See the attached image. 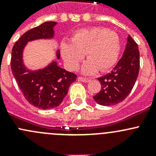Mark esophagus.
<instances>
[{
    "label": "esophagus",
    "instance_id": "obj_1",
    "mask_svg": "<svg viewBox=\"0 0 156 156\" xmlns=\"http://www.w3.org/2000/svg\"><path fill=\"white\" fill-rule=\"evenodd\" d=\"M78 80H80L81 81H83V82H89L90 81V79L88 78H84V77H78Z\"/></svg>",
    "mask_w": 156,
    "mask_h": 156
}]
</instances>
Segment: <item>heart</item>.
<instances>
[{"label":"heart","mask_w":156,"mask_h":156,"mask_svg":"<svg viewBox=\"0 0 156 156\" xmlns=\"http://www.w3.org/2000/svg\"><path fill=\"white\" fill-rule=\"evenodd\" d=\"M120 39L116 32L103 27L81 29L71 37V44L61 45L62 58L70 70H75L84 59L83 73L91 75L97 71L106 72L117 62L120 53Z\"/></svg>","instance_id":"b5f03b06"}]
</instances>
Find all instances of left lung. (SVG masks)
<instances>
[{
	"instance_id": "left-lung-1",
	"label": "left lung",
	"mask_w": 156,
	"mask_h": 156,
	"mask_svg": "<svg viewBox=\"0 0 156 156\" xmlns=\"http://www.w3.org/2000/svg\"><path fill=\"white\" fill-rule=\"evenodd\" d=\"M140 71L137 44L129 35L124 54L110 73L98 78L101 90L94 97L102 106H113L123 101L133 89Z\"/></svg>"
}]
</instances>
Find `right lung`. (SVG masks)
Returning <instances> with one entry per match:
<instances>
[{
    "label": "right lung",
    "mask_w": 156,
    "mask_h": 156,
    "mask_svg": "<svg viewBox=\"0 0 156 156\" xmlns=\"http://www.w3.org/2000/svg\"><path fill=\"white\" fill-rule=\"evenodd\" d=\"M56 22H46L29 30L20 37L12 49L10 66L12 75L29 103L42 109L59 106L67 94L69 86L76 80L77 75L57 66L56 62L39 71L26 69L23 63V50L28 41L53 36ZM57 59L60 58L58 50Z\"/></svg>",
    "instance_id": "1"
}]
</instances>
